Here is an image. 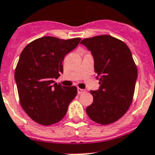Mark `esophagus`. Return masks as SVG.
Segmentation results:
<instances>
[{
	"instance_id": "34e87169",
	"label": "esophagus",
	"mask_w": 155,
	"mask_h": 155,
	"mask_svg": "<svg viewBox=\"0 0 155 155\" xmlns=\"http://www.w3.org/2000/svg\"><path fill=\"white\" fill-rule=\"evenodd\" d=\"M77 91H78V94H83V93L85 92V90H84V89H81L80 88V87H78Z\"/></svg>"
}]
</instances>
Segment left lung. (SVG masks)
<instances>
[{"label":"left lung","instance_id":"left-lung-1","mask_svg":"<svg viewBox=\"0 0 155 155\" xmlns=\"http://www.w3.org/2000/svg\"><path fill=\"white\" fill-rule=\"evenodd\" d=\"M91 51L100 87L91 91L93 103L86 108L91 120L108 125L119 120L133 100L138 70L131 52L123 41L109 35L82 40Z\"/></svg>","mask_w":155,"mask_h":155}]
</instances>
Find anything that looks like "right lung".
Listing matches in <instances>:
<instances>
[{
	"instance_id": "right-lung-1",
	"label": "right lung",
	"mask_w": 155,
	"mask_h": 155,
	"mask_svg": "<svg viewBox=\"0 0 155 155\" xmlns=\"http://www.w3.org/2000/svg\"><path fill=\"white\" fill-rule=\"evenodd\" d=\"M80 40L44 36L29 43L21 51L15 80L21 107L36 123L49 126L60 122L77 95L75 86H62L53 80L63 72L65 56Z\"/></svg>"
}]
</instances>
